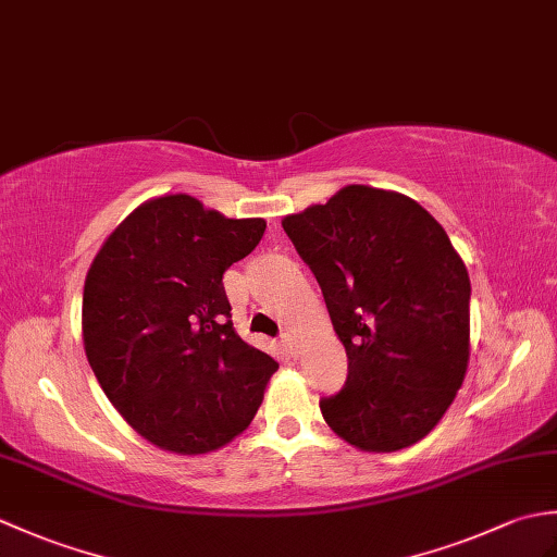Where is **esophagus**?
<instances>
[{
    "label": "esophagus",
    "instance_id": "34e87169",
    "mask_svg": "<svg viewBox=\"0 0 557 557\" xmlns=\"http://www.w3.org/2000/svg\"><path fill=\"white\" fill-rule=\"evenodd\" d=\"M282 347H285V351L289 354V357H299V342H297V337H294V335H289V333L282 335Z\"/></svg>",
    "mask_w": 557,
    "mask_h": 557
}]
</instances>
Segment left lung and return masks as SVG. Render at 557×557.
<instances>
[{
  "instance_id": "left-lung-1",
  "label": "left lung",
  "mask_w": 557,
  "mask_h": 557,
  "mask_svg": "<svg viewBox=\"0 0 557 557\" xmlns=\"http://www.w3.org/2000/svg\"><path fill=\"white\" fill-rule=\"evenodd\" d=\"M323 289L347 351V383L321 399L325 423L363 453L429 435L469 366V272L429 210L349 184L282 220Z\"/></svg>"
}]
</instances>
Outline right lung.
Listing matches in <instances>:
<instances>
[{
  "mask_svg": "<svg viewBox=\"0 0 557 557\" xmlns=\"http://www.w3.org/2000/svg\"><path fill=\"white\" fill-rule=\"evenodd\" d=\"M263 232V218L164 194L128 212L92 258L83 349L112 407L160 449H220L263 401L277 361L236 335L222 285Z\"/></svg>",
  "mask_w": 557,
  "mask_h": 557,
  "instance_id": "obj_1",
  "label": "right lung"
}]
</instances>
